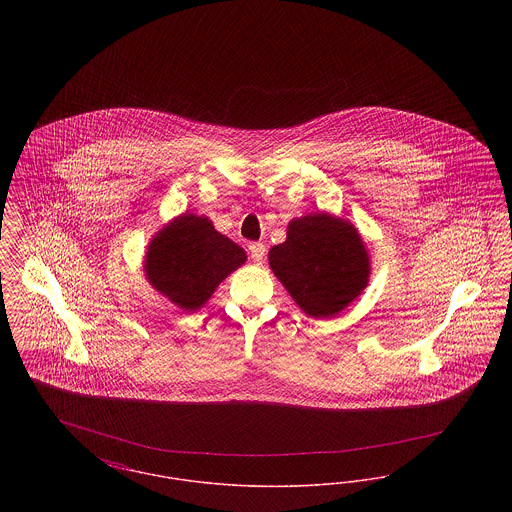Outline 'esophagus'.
Returning a JSON list of instances; mask_svg holds the SVG:
<instances>
[{
    "instance_id": "34e87169",
    "label": "esophagus",
    "mask_w": 512,
    "mask_h": 512,
    "mask_svg": "<svg viewBox=\"0 0 512 512\" xmlns=\"http://www.w3.org/2000/svg\"><path fill=\"white\" fill-rule=\"evenodd\" d=\"M249 253H251V259H253L257 265H261L263 259H265L267 249H265V245L261 244V242H253V244H249Z\"/></svg>"
}]
</instances>
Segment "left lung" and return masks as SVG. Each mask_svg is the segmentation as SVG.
I'll return each instance as SVG.
<instances>
[{"label":"left lung","instance_id":"obj_1","mask_svg":"<svg viewBox=\"0 0 512 512\" xmlns=\"http://www.w3.org/2000/svg\"><path fill=\"white\" fill-rule=\"evenodd\" d=\"M268 265L313 318L336 317L365 292L370 278V255L359 230L326 211L290 220L286 242L268 251Z\"/></svg>","mask_w":512,"mask_h":512}]
</instances>
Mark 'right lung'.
I'll return each instance as SVG.
<instances>
[{"label":"right lung","instance_id":"add662e5","mask_svg":"<svg viewBox=\"0 0 512 512\" xmlns=\"http://www.w3.org/2000/svg\"><path fill=\"white\" fill-rule=\"evenodd\" d=\"M245 261L244 249L217 232L211 220L182 213L151 238L144 272L153 290L182 311L195 313Z\"/></svg>","mask_w":512,"mask_h":512}]
</instances>
